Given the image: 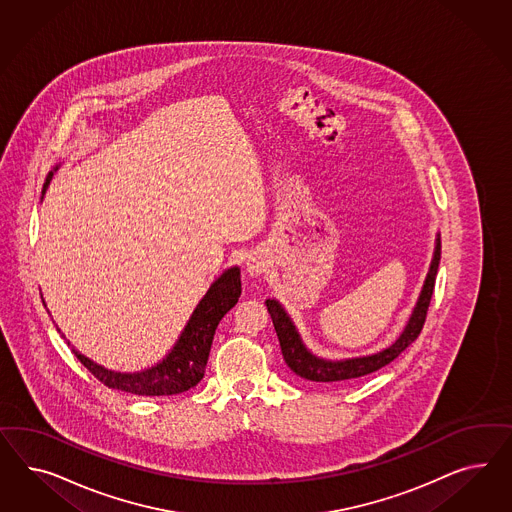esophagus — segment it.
Listing matches in <instances>:
<instances>
[{
	"label": "esophagus",
	"mask_w": 512,
	"mask_h": 512,
	"mask_svg": "<svg viewBox=\"0 0 512 512\" xmlns=\"http://www.w3.org/2000/svg\"><path fill=\"white\" fill-rule=\"evenodd\" d=\"M249 274H261L264 272V263L259 257H249L248 259Z\"/></svg>",
	"instance_id": "obj_1"
}]
</instances>
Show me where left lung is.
<instances>
[{
	"mask_svg": "<svg viewBox=\"0 0 512 512\" xmlns=\"http://www.w3.org/2000/svg\"><path fill=\"white\" fill-rule=\"evenodd\" d=\"M439 259H441V240L437 238V246H435L434 261L430 266L428 278L424 281L422 293H420L417 308L413 311L409 323L405 326L402 336L394 341L388 349L372 355V357L349 358V360H340V362H332V360H323L311 355L310 351L304 347V343L300 340L298 332H296L293 321L289 319V315L279 306L276 300H266V308L272 317V323L278 334L279 347L283 358L287 362V366L300 377L310 379L315 383H334V381H345V379H357L364 377L368 373L377 372L383 366L390 364L396 357L402 355L413 341L419 338L420 330L426 323V313L430 308V300L434 295L435 276H437V268H439Z\"/></svg>",
	"mask_w": 512,
	"mask_h": 512,
	"instance_id": "1",
	"label": "left lung"
}]
</instances>
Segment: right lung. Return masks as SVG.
I'll list each match as a JSON object with an SVG mask.
<instances>
[{
  "label": "right lung",
  "instance_id": "add662e5",
  "mask_svg": "<svg viewBox=\"0 0 512 512\" xmlns=\"http://www.w3.org/2000/svg\"><path fill=\"white\" fill-rule=\"evenodd\" d=\"M50 180L52 172L45 180L43 193L47 191ZM240 293V270L231 268L221 278H217L214 285L208 289V293L193 311L189 323L169 353V357L150 370L139 373L110 372L103 366H97L90 358L80 355L75 349L71 351L80 360V364H84V368H88L93 377L101 381L105 387L124 390L137 396H172L186 392L201 381L217 325L221 317L238 302Z\"/></svg>",
  "mask_w": 512,
  "mask_h": 512
}]
</instances>
